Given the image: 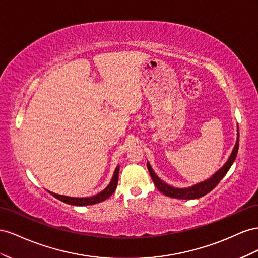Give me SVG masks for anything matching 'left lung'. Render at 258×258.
Masks as SVG:
<instances>
[{
    "label": "left lung",
    "mask_w": 258,
    "mask_h": 258,
    "mask_svg": "<svg viewBox=\"0 0 258 258\" xmlns=\"http://www.w3.org/2000/svg\"><path fill=\"white\" fill-rule=\"evenodd\" d=\"M238 149H239V127H238L237 143H235L234 148L230 154L229 159H228V161L225 163V165L213 175L211 178L204 180L202 182H199L197 185L189 188H175L167 185V183H165L163 180H161L156 175V173L153 172L149 162H147V167H148V171L150 173V176L154 182V185H156L158 190L161 191L162 194L165 195L166 197L182 199V200H190V199H198L205 196L218 185V182L224 178V176L227 174L228 171H229V168L231 167L235 158H237Z\"/></svg>",
    "instance_id": "obj_1"
}]
</instances>
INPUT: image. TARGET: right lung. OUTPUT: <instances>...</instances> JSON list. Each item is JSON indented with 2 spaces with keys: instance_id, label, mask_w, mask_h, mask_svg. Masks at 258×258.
Wrapping results in <instances>:
<instances>
[{
  "instance_id": "add662e5",
  "label": "right lung",
  "mask_w": 258,
  "mask_h": 258,
  "mask_svg": "<svg viewBox=\"0 0 258 258\" xmlns=\"http://www.w3.org/2000/svg\"><path fill=\"white\" fill-rule=\"evenodd\" d=\"M119 170H120V166L117 165L114 174H113V177L110 181L109 185L99 192L96 196H93L90 198H72V197H66V196H61V195H56L54 192H49L51 196H54L55 198H57L58 200H60L64 203H68L71 205H80V207H83V205H92V204H96L99 202H102L106 199H108L110 196H111L117 186V180H119Z\"/></svg>"
}]
</instances>
